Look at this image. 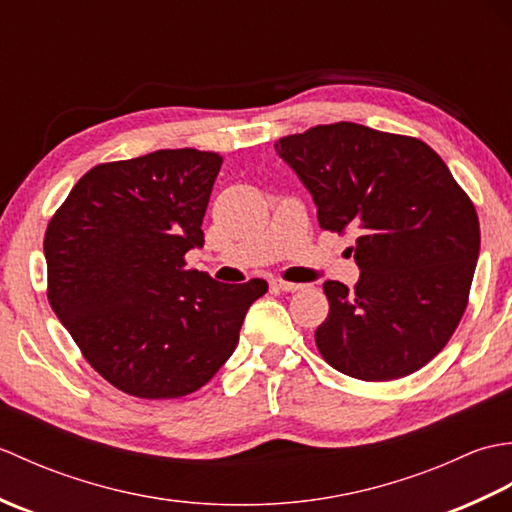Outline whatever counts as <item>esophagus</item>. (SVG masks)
I'll return each mask as SVG.
<instances>
[{
	"label": "esophagus",
	"instance_id": "1",
	"mask_svg": "<svg viewBox=\"0 0 512 512\" xmlns=\"http://www.w3.org/2000/svg\"><path fill=\"white\" fill-rule=\"evenodd\" d=\"M273 286L281 292H299V290H303V284H292V281H284V279H275Z\"/></svg>",
	"mask_w": 512,
	"mask_h": 512
}]
</instances>
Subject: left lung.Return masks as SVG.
I'll list each match as a JSON object with an SVG mask.
<instances>
[{
    "instance_id": "8db88e82",
    "label": "left lung",
    "mask_w": 512,
    "mask_h": 512,
    "mask_svg": "<svg viewBox=\"0 0 512 512\" xmlns=\"http://www.w3.org/2000/svg\"><path fill=\"white\" fill-rule=\"evenodd\" d=\"M279 156L317 204L321 228L356 233L350 290L325 281L330 312L314 341L339 372L396 380L442 352L469 303L480 220L427 143L356 123L279 138Z\"/></svg>"
}]
</instances>
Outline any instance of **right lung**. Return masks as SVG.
<instances>
[{"mask_svg":"<svg viewBox=\"0 0 512 512\" xmlns=\"http://www.w3.org/2000/svg\"><path fill=\"white\" fill-rule=\"evenodd\" d=\"M222 156L200 149L103 162L50 217L48 301L96 372L145 400L209 383L239 341L264 279L220 284L187 268Z\"/></svg>","mask_w":512,"mask_h":512,"instance_id":"add662e5","label":"right lung"}]
</instances>
